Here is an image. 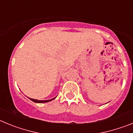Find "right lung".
Masks as SVG:
<instances>
[{
    "mask_svg": "<svg viewBox=\"0 0 133 133\" xmlns=\"http://www.w3.org/2000/svg\"><path fill=\"white\" fill-rule=\"evenodd\" d=\"M56 98V97H55ZM55 98H52V99H50V100H46V101H39V100H36V99H33V98H30V100H31L32 101L35 102V103H47V102H49L50 101H52V100L55 99Z\"/></svg>",
    "mask_w": 133,
    "mask_h": 133,
    "instance_id": "add662e5",
    "label": "right lung"
}]
</instances>
